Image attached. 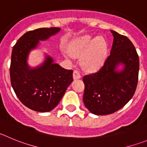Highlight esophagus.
Here are the masks:
<instances>
[{"mask_svg": "<svg viewBox=\"0 0 147 147\" xmlns=\"http://www.w3.org/2000/svg\"><path fill=\"white\" fill-rule=\"evenodd\" d=\"M81 78V75H80V72L77 70H74L73 72V78L74 80H76V79H80Z\"/></svg>", "mask_w": 147, "mask_h": 147, "instance_id": "1", "label": "esophagus"}]
</instances>
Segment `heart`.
I'll list each match as a JSON object with an SVG mask.
<instances>
[{"label": "heart", "mask_w": 147, "mask_h": 147, "mask_svg": "<svg viewBox=\"0 0 147 147\" xmlns=\"http://www.w3.org/2000/svg\"><path fill=\"white\" fill-rule=\"evenodd\" d=\"M70 53L75 57H81L80 64L85 70L94 72L103 65L108 55V45L101 36H83L74 40Z\"/></svg>", "instance_id": "b5f03b06"}]
</instances>
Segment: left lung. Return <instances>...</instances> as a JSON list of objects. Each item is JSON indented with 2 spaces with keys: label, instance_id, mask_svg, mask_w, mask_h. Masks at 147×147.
I'll list each match as a JSON object with an SVG mask.
<instances>
[{
  "label": "left lung",
  "instance_id": "8db88e82",
  "mask_svg": "<svg viewBox=\"0 0 147 147\" xmlns=\"http://www.w3.org/2000/svg\"><path fill=\"white\" fill-rule=\"evenodd\" d=\"M111 32L113 42L110 55L98 72L83 78V102L95 115L111 114L121 109L131 100L138 84L139 58L134 45L125 36Z\"/></svg>",
  "mask_w": 147,
  "mask_h": 147
}]
</instances>
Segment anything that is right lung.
Segmentation results:
<instances>
[{
  "label": "right lung",
  "mask_w": 147,
  "mask_h": 147,
  "mask_svg": "<svg viewBox=\"0 0 147 147\" xmlns=\"http://www.w3.org/2000/svg\"><path fill=\"white\" fill-rule=\"evenodd\" d=\"M61 31L60 28H42L28 31L13 47L10 65L11 86L21 102L38 112L51 111L57 106L66 90L73 81V71L65 69L45 55L36 67L28 64L30 52Z\"/></svg>",
  "instance_id": "right-lung-1"
}]
</instances>
